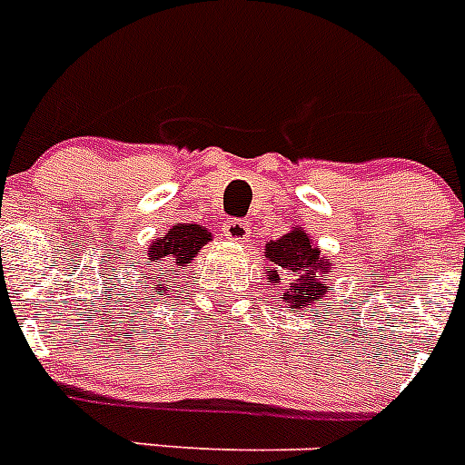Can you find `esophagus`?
Masks as SVG:
<instances>
[{"instance_id": "obj_1", "label": "esophagus", "mask_w": 465, "mask_h": 465, "mask_svg": "<svg viewBox=\"0 0 465 465\" xmlns=\"http://www.w3.org/2000/svg\"><path fill=\"white\" fill-rule=\"evenodd\" d=\"M223 235L232 242H246L249 237H252V225L246 223V221H240V219L225 221Z\"/></svg>"}]
</instances>
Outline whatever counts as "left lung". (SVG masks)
<instances>
[{
    "label": "left lung",
    "instance_id": "obj_1",
    "mask_svg": "<svg viewBox=\"0 0 465 465\" xmlns=\"http://www.w3.org/2000/svg\"><path fill=\"white\" fill-rule=\"evenodd\" d=\"M262 253L270 262V268L265 270L270 283L282 291V300L293 314L316 307L328 298L335 261L323 256L305 228L295 225L279 240H270Z\"/></svg>",
    "mask_w": 465,
    "mask_h": 465
}]
</instances>
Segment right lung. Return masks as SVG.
Returning <instances> with one entry per match:
<instances>
[{
	"mask_svg": "<svg viewBox=\"0 0 465 465\" xmlns=\"http://www.w3.org/2000/svg\"><path fill=\"white\" fill-rule=\"evenodd\" d=\"M209 240H212V232L204 225L197 223H174L165 235L155 237L149 244V252H146V256H149L146 265L151 270V286H146V293H151V298L170 295L167 293L172 286L170 279H174L176 272L186 270ZM158 262H161V270L155 273Z\"/></svg>",
	"mask_w": 465,
	"mask_h": 465,
	"instance_id": "right-lung-1",
	"label": "right lung"
}]
</instances>
